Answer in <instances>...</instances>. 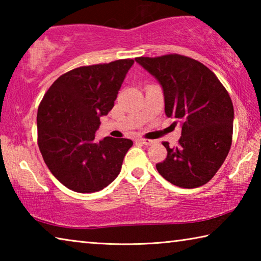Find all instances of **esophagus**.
<instances>
[{
    "label": "esophagus",
    "instance_id": "esophagus-1",
    "mask_svg": "<svg viewBox=\"0 0 261 261\" xmlns=\"http://www.w3.org/2000/svg\"><path fill=\"white\" fill-rule=\"evenodd\" d=\"M138 141H140V143L144 145H152L153 144V140L146 139V138H140V139H138Z\"/></svg>",
    "mask_w": 261,
    "mask_h": 261
}]
</instances>
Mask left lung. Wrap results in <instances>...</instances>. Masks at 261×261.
<instances>
[{
	"label": "left lung",
	"mask_w": 261,
	"mask_h": 261,
	"mask_svg": "<svg viewBox=\"0 0 261 261\" xmlns=\"http://www.w3.org/2000/svg\"><path fill=\"white\" fill-rule=\"evenodd\" d=\"M136 61L161 84L165 112L175 118L173 125H182L177 146L162 143L167 158L156 163L159 174L184 189L210 182L232 141L233 107L226 87L213 71L191 57L168 54Z\"/></svg>",
	"instance_id": "1"
}]
</instances>
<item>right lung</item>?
I'll use <instances>...</instances> for the list:
<instances>
[{"mask_svg":"<svg viewBox=\"0 0 261 261\" xmlns=\"http://www.w3.org/2000/svg\"><path fill=\"white\" fill-rule=\"evenodd\" d=\"M134 60L79 67L60 76L38 108V146L50 173L72 191L91 193L120 174L134 145L125 138L95 140L100 117L114 107Z\"/></svg>","mask_w":261,"mask_h":261,"instance_id":"right-lung-1","label":"right lung"}]
</instances>
